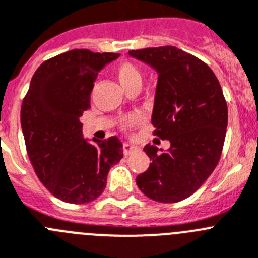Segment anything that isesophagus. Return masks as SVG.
Here are the masks:
<instances>
[{
	"instance_id": "34e87169",
	"label": "esophagus",
	"mask_w": 258,
	"mask_h": 258,
	"mask_svg": "<svg viewBox=\"0 0 258 258\" xmlns=\"http://www.w3.org/2000/svg\"><path fill=\"white\" fill-rule=\"evenodd\" d=\"M139 151V147H136V145H131L128 144V143H124L123 144V154L124 156H130V154L135 153V152Z\"/></svg>"
}]
</instances>
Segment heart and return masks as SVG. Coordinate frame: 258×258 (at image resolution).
<instances>
[{"instance_id":"b5f03b06","label":"heart","mask_w":258,"mask_h":258,"mask_svg":"<svg viewBox=\"0 0 258 258\" xmlns=\"http://www.w3.org/2000/svg\"><path fill=\"white\" fill-rule=\"evenodd\" d=\"M116 79L120 83L124 91H130L132 88H140L142 86V71L138 64L131 61H122L116 64L114 69ZM143 122V116L140 114H130L120 120V127L123 130H132Z\"/></svg>"}]
</instances>
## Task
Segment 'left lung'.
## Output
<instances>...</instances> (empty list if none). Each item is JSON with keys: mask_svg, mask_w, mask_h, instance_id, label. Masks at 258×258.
<instances>
[{"mask_svg": "<svg viewBox=\"0 0 258 258\" xmlns=\"http://www.w3.org/2000/svg\"><path fill=\"white\" fill-rule=\"evenodd\" d=\"M158 73L153 135L167 152L147 144L152 163L136 184L158 203H178L199 189L218 165L227 128V104L217 76L195 55L175 46L130 50Z\"/></svg>", "mask_w": 258, "mask_h": 258, "instance_id": "obj_1", "label": "left lung"}]
</instances>
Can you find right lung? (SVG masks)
<instances>
[{
    "instance_id": "obj_1",
    "label": "right lung",
    "mask_w": 258,
    "mask_h": 258,
    "mask_svg": "<svg viewBox=\"0 0 258 258\" xmlns=\"http://www.w3.org/2000/svg\"><path fill=\"white\" fill-rule=\"evenodd\" d=\"M118 53L74 49L42 62L22 102L28 158L40 182L59 200L86 204L106 187L110 167L123 157L116 136L83 139L80 116L91 107L98 71Z\"/></svg>"
}]
</instances>
